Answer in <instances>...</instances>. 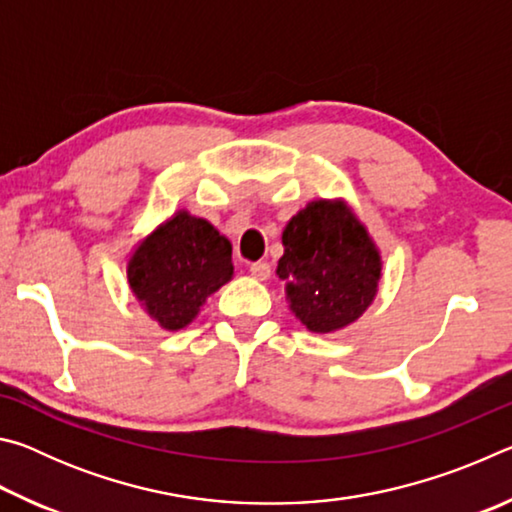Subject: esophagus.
Wrapping results in <instances>:
<instances>
[{"instance_id":"34e87169","label":"esophagus","mask_w":512,"mask_h":512,"mask_svg":"<svg viewBox=\"0 0 512 512\" xmlns=\"http://www.w3.org/2000/svg\"><path fill=\"white\" fill-rule=\"evenodd\" d=\"M250 275H253L255 280H259V282L268 280V277H271V264H266V262L250 264Z\"/></svg>"}]
</instances>
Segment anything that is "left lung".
I'll return each instance as SVG.
<instances>
[{
    "instance_id": "left-lung-1",
    "label": "left lung",
    "mask_w": 512,
    "mask_h": 512,
    "mask_svg": "<svg viewBox=\"0 0 512 512\" xmlns=\"http://www.w3.org/2000/svg\"><path fill=\"white\" fill-rule=\"evenodd\" d=\"M277 275L291 314L309 332L334 334L363 316L377 298L381 253L343 198H318L282 230Z\"/></svg>"
}]
</instances>
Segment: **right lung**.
<instances>
[{
  "mask_svg": "<svg viewBox=\"0 0 512 512\" xmlns=\"http://www.w3.org/2000/svg\"><path fill=\"white\" fill-rule=\"evenodd\" d=\"M232 275L228 237L187 210L173 212L137 241L126 259V280L135 300L167 332L194 323L207 298Z\"/></svg>",
  "mask_w": 512,
  "mask_h": 512,
  "instance_id": "add662e5",
  "label": "right lung"
}]
</instances>
